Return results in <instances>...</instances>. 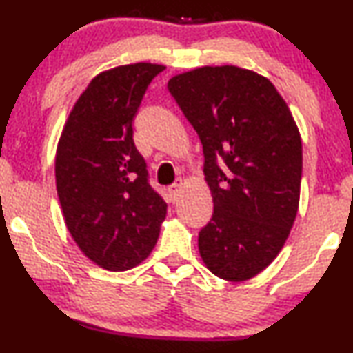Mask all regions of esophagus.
I'll return each mask as SVG.
<instances>
[{"label":"esophagus","mask_w":353,"mask_h":353,"mask_svg":"<svg viewBox=\"0 0 353 353\" xmlns=\"http://www.w3.org/2000/svg\"><path fill=\"white\" fill-rule=\"evenodd\" d=\"M181 186H183V180H181V178H176L175 183L168 186L167 191H168V196H170V201H172V202H175V201L178 199V196H180Z\"/></svg>","instance_id":"1"}]
</instances>
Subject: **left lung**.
I'll return each mask as SVG.
<instances>
[{
	"label": "left lung",
	"instance_id": "1",
	"mask_svg": "<svg viewBox=\"0 0 353 353\" xmlns=\"http://www.w3.org/2000/svg\"><path fill=\"white\" fill-rule=\"evenodd\" d=\"M168 91L196 130L214 215L199 231L215 276L244 281L273 262L297 215L302 141L273 83L234 65L176 75Z\"/></svg>",
	"mask_w": 353,
	"mask_h": 353
}]
</instances>
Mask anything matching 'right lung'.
<instances>
[{
    "instance_id": "obj_1",
    "label": "right lung",
    "mask_w": 353,
    "mask_h": 353,
    "mask_svg": "<svg viewBox=\"0 0 353 353\" xmlns=\"http://www.w3.org/2000/svg\"><path fill=\"white\" fill-rule=\"evenodd\" d=\"M157 64L120 65L91 80L62 130L56 186L72 238L110 272L137 267L157 243L167 215L133 141V119Z\"/></svg>"
}]
</instances>
